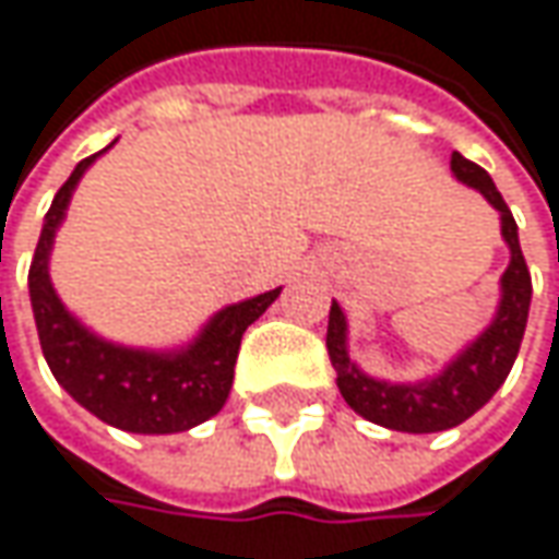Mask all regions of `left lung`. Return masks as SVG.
I'll return each mask as SVG.
<instances>
[{
	"instance_id": "left-lung-1",
	"label": "left lung",
	"mask_w": 559,
	"mask_h": 559,
	"mask_svg": "<svg viewBox=\"0 0 559 559\" xmlns=\"http://www.w3.org/2000/svg\"><path fill=\"white\" fill-rule=\"evenodd\" d=\"M450 169L462 185L481 191L493 210H500V233L510 245V266L500 276V305L490 326L431 380L421 383H386L374 380L349 358L346 349V314L333 301L330 323H326V352L336 368V386L343 400L368 421L380 428L405 433H433L456 428L465 418H472L507 380L519 355V343L528 321L532 305V273L525 266L519 248L516 219L500 198L497 185L481 166L462 154H453Z\"/></svg>"
}]
</instances>
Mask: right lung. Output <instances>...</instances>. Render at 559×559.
Returning <instances> with one entry per match:
<instances>
[{
  "label": "right lung",
  "instance_id": "1",
  "mask_svg": "<svg viewBox=\"0 0 559 559\" xmlns=\"http://www.w3.org/2000/svg\"><path fill=\"white\" fill-rule=\"evenodd\" d=\"M99 154L81 159L69 182L56 191L31 261L27 286L43 358L71 400L97 415L99 421L131 433L188 431L223 408L236 377L241 333L276 301L280 289L216 311L194 336V343L176 352L128 349L91 333L69 314V308L52 289L49 251L56 229L66 219L74 185L81 182V176Z\"/></svg>",
  "mask_w": 559,
  "mask_h": 559
}]
</instances>
